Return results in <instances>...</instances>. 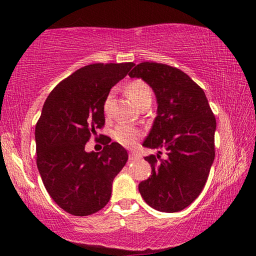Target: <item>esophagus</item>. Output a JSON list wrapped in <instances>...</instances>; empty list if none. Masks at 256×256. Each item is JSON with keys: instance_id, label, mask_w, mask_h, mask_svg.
Masks as SVG:
<instances>
[{"instance_id": "34e87169", "label": "esophagus", "mask_w": 256, "mask_h": 256, "mask_svg": "<svg viewBox=\"0 0 256 256\" xmlns=\"http://www.w3.org/2000/svg\"><path fill=\"white\" fill-rule=\"evenodd\" d=\"M140 157H141V156H140L138 154H136V152L129 154V160H138Z\"/></svg>"}]
</instances>
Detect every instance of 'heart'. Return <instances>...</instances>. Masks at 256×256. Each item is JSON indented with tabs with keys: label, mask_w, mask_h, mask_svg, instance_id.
I'll return each mask as SVG.
<instances>
[{
	"label": "heart",
	"mask_w": 256,
	"mask_h": 256,
	"mask_svg": "<svg viewBox=\"0 0 256 256\" xmlns=\"http://www.w3.org/2000/svg\"><path fill=\"white\" fill-rule=\"evenodd\" d=\"M126 92H127L128 96L138 104H141L146 100L152 99V90L150 86L146 84L144 80L142 79H135L132 80L126 87ZM112 99H113V92H110L107 96L104 98L102 110L104 113L108 115L110 110ZM140 136H141V130L138 128L134 127V126L127 124H120L114 128L113 130V138L116 142L124 146H132L138 141Z\"/></svg>",
	"instance_id": "heart-1"
}]
</instances>
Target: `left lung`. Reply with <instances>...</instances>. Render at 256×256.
I'll list each match as a JSON object with an SVG mask.
<instances>
[{"mask_svg": "<svg viewBox=\"0 0 256 256\" xmlns=\"http://www.w3.org/2000/svg\"><path fill=\"white\" fill-rule=\"evenodd\" d=\"M142 78L157 98V116L143 146L163 149L166 158L144 157L152 176L138 184L149 206L178 212L200 194L216 156V116L204 90L180 68L154 62H140L129 73Z\"/></svg>", "mask_w": 256, "mask_h": 256, "instance_id": "1", "label": "left lung"}]
</instances>
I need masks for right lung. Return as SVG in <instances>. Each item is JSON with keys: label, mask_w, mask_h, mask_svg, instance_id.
I'll return each mask as SVG.
<instances>
[{"label": "right lung", "mask_w": 256, "mask_h": 256, "mask_svg": "<svg viewBox=\"0 0 256 256\" xmlns=\"http://www.w3.org/2000/svg\"><path fill=\"white\" fill-rule=\"evenodd\" d=\"M134 62L90 64L62 80L37 121V168L50 197L70 214H93L107 205L112 183L128 160L124 146L104 135L101 152H87L90 136L104 126L102 104Z\"/></svg>", "instance_id": "1"}]
</instances>
